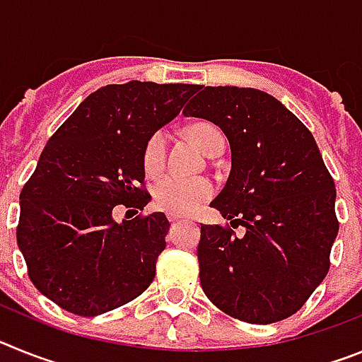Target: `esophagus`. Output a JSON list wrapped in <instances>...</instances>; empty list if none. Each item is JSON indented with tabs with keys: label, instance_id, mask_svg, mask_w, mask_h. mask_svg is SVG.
<instances>
[{
	"label": "esophagus",
	"instance_id": "obj_1",
	"mask_svg": "<svg viewBox=\"0 0 362 362\" xmlns=\"http://www.w3.org/2000/svg\"><path fill=\"white\" fill-rule=\"evenodd\" d=\"M168 221H170L172 225H174V223H177V221H179V217H175V216H170V217H168Z\"/></svg>",
	"mask_w": 362,
	"mask_h": 362
}]
</instances>
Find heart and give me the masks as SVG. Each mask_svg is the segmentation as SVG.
Masks as SVG:
<instances>
[{
    "instance_id": "b5f03b06",
    "label": "heart",
    "mask_w": 362,
    "mask_h": 362,
    "mask_svg": "<svg viewBox=\"0 0 362 362\" xmlns=\"http://www.w3.org/2000/svg\"><path fill=\"white\" fill-rule=\"evenodd\" d=\"M188 134L203 152L212 153L225 137L217 127L210 123H196L188 129ZM166 134L163 130L153 132L143 146V168L148 175L163 170L166 159ZM153 203L163 212L175 217L190 216L197 212L214 196V185L206 177H181L166 174L156 181L152 190Z\"/></svg>"
}]
</instances>
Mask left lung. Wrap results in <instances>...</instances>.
I'll return each instance as SVG.
<instances>
[{
    "mask_svg": "<svg viewBox=\"0 0 362 362\" xmlns=\"http://www.w3.org/2000/svg\"><path fill=\"white\" fill-rule=\"evenodd\" d=\"M185 116L228 137L232 170L210 206L230 226L201 225L203 292L230 317L270 325L305 305L330 270L339 232L335 185L312 132L274 95L255 88L197 86Z\"/></svg>",
    "mask_w": 362,
    "mask_h": 362,
    "instance_id": "1",
    "label": "left lung"
}]
</instances>
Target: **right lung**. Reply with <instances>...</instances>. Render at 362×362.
Instances as JSON below:
<instances>
[{"label": "right lung", "instance_id": "add662e5", "mask_svg": "<svg viewBox=\"0 0 362 362\" xmlns=\"http://www.w3.org/2000/svg\"><path fill=\"white\" fill-rule=\"evenodd\" d=\"M197 85L129 81L95 90L54 132L19 194L18 246L45 297L94 317L141 296L166 241L165 214L143 210V146L174 119Z\"/></svg>", "mask_w": 362, "mask_h": 362}]
</instances>
